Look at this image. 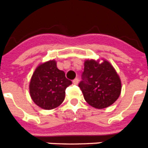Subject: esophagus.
Masks as SVG:
<instances>
[{
  "label": "esophagus",
  "instance_id": "34e87169",
  "mask_svg": "<svg viewBox=\"0 0 148 148\" xmlns=\"http://www.w3.org/2000/svg\"><path fill=\"white\" fill-rule=\"evenodd\" d=\"M78 82H79V79H78V78H75V79L73 81V83L74 84H78Z\"/></svg>",
  "mask_w": 148,
  "mask_h": 148
}]
</instances>
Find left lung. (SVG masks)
<instances>
[{"mask_svg":"<svg viewBox=\"0 0 148 148\" xmlns=\"http://www.w3.org/2000/svg\"><path fill=\"white\" fill-rule=\"evenodd\" d=\"M82 78L78 87L86 101L93 108H108L119 97L121 80L108 61L99 64L93 60L86 61Z\"/></svg>","mask_w":148,"mask_h":148,"instance_id":"8db88e82","label":"left lung"}]
</instances>
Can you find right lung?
I'll return each mask as SVG.
<instances>
[{
	"mask_svg": "<svg viewBox=\"0 0 148 148\" xmlns=\"http://www.w3.org/2000/svg\"><path fill=\"white\" fill-rule=\"evenodd\" d=\"M72 84L64 72L58 70L53 60L39 65L32 75L29 92L34 102L40 108L52 110L64 101L65 90Z\"/></svg>",
	"mask_w": 148,
	"mask_h": 148,
	"instance_id": "obj_1",
	"label": "right lung"
}]
</instances>
